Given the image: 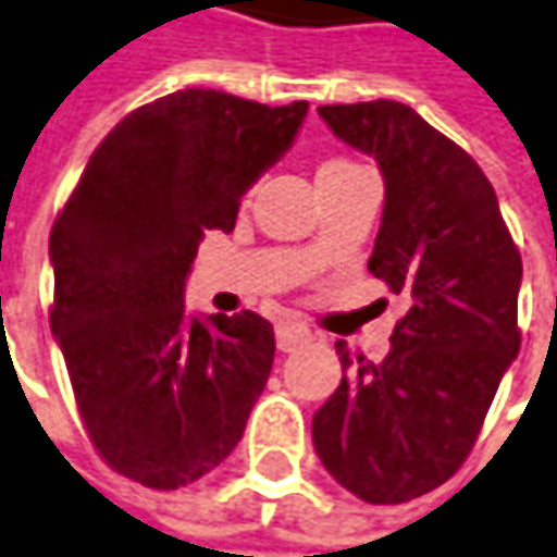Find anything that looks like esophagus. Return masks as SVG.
I'll return each mask as SVG.
<instances>
[{
	"label": "esophagus",
	"mask_w": 557,
	"mask_h": 557,
	"mask_svg": "<svg viewBox=\"0 0 557 557\" xmlns=\"http://www.w3.org/2000/svg\"><path fill=\"white\" fill-rule=\"evenodd\" d=\"M311 344V331L302 321H280L277 324V346L283 352H293L299 346Z\"/></svg>",
	"instance_id": "esophagus-1"
}]
</instances>
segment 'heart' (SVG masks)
<instances>
[{"label":"heart","instance_id":"1","mask_svg":"<svg viewBox=\"0 0 557 557\" xmlns=\"http://www.w3.org/2000/svg\"><path fill=\"white\" fill-rule=\"evenodd\" d=\"M352 170H359L352 160H344V157H327V160H321L318 163V170H314V180H318V185H327V182L341 180V176H346V173H352ZM309 258H314L318 255V243H309V246L302 248Z\"/></svg>","mask_w":557,"mask_h":557}]
</instances>
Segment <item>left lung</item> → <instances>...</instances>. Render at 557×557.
Segmentation results:
<instances>
[{
    "label": "left lung",
    "instance_id": "obj_1",
    "mask_svg": "<svg viewBox=\"0 0 557 557\" xmlns=\"http://www.w3.org/2000/svg\"><path fill=\"white\" fill-rule=\"evenodd\" d=\"M337 138L384 173L369 271L409 296L391 352L369 362L337 341L344 381L311 419V442L346 492L404 505L470 457L520 349V251L473 157L397 100L318 107Z\"/></svg>",
    "mask_w": 557,
    "mask_h": 557
}]
</instances>
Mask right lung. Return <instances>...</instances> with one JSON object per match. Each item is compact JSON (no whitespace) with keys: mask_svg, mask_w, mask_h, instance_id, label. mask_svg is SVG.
<instances>
[{"mask_svg":"<svg viewBox=\"0 0 557 557\" xmlns=\"http://www.w3.org/2000/svg\"><path fill=\"white\" fill-rule=\"evenodd\" d=\"M306 100L264 107L185 87L125 115L97 145L50 233V327L87 438L148 488L220 467L274 366L255 311L185 321V277L208 230L293 145Z\"/></svg>","mask_w":557,"mask_h":557,"instance_id":"obj_1","label":"right lung"}]
</instances>
